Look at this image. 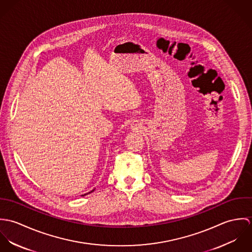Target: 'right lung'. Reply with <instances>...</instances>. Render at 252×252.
Returning <instances> with one entry per match:
<instances>
[{
  "label": "right lung",
  "instance_id": "right-lung-1",
  "mask_svg": "<svg viewBox=\"0 0 252 252\" xmlns=\"http://www.w3.org/2000/svg\"><path fill=\"white\" fill-rule=\"evenodd\" d=\"M94 190H95V189H93L92 191H94ZM92 191H91V192H92ZM89 193H90V192H89ZM85 195H86V194H84V195H81V196H85Z\"/></svg>",
  "mask_w": 252,
  "mask_h": 252
}]
</instances>
